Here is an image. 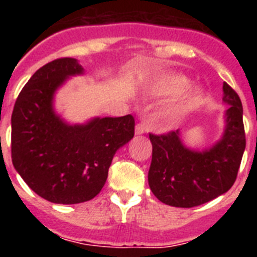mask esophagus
<instances>
[{"label":"esophagus","mask_w":257,"mask_h":257,"mask_svg":"<svg viewBox=\"0 0 257 257\" xmlns=\"http://www.w3.org/2000/svg\"><path fill=\"white\" fill-rule=\"evenodd\" d=\"M147 133V127L144 123H138L135 127V135H143Z\"/></svg>","instance_id":"obj_1"}]
</instances>
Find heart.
Returning a JSON list of instances; mask_svg holds the SVG:
<instances>
[{"label": "heart", "mask_w": 257, "mask_h": 257, "mask_svg": "<svg viewBox=\"0 0 257 257\" xmlns=\"http://www.w3.org/2000/svg\"><path fill=\"white\" fill-rule=\"evenodd\" d=\"M190 85L187 76L179 73H169L156 78L149 87V92L157 97H172L185 91ZM205 97V90L193 87L189 91L182 94L178 99L163 109L162 117L167 124H179L189 113H192Z\"/></svg>", "instance_id": "heart-1"}]
</instances>
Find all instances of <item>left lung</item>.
Segmentation results:
<instances>
[{
	"label": "left lung",
	"instance_id": "8db88e82",
	"mask_svg": "<svg viewBox=\"0 0 257 257\" xmlns=\"http://www.w3.org/2000/svg\"><path fill=\"white\" fill-rule=\"evenodd\" d=\"M222 134L212 145L203 149L187 147L181 131L167 135H149L152 163L149 188L165 205L196 207L228 192L234 184L246 148L243 108L237 92L224 82Z\"/></svg>",
	"mask_w": 257,
	"mask_h": 257
}]
</instances>
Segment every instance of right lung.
<instances>
[{
	"instance_id": "obj_1",
	"label": "right lung",
	"mask_w": 257,
	"mask_h": 257,
	"mask_svg": "<svg viewBox=\"0 0 257 257\" xmlns=\"http://www.w3.org/2000/svg\"><path fill=\"white\" fill-rule=\"evenodd\" d=\"M83 73L77 59L50 61L23 87L11 115L14 167L33 192L52 203L74 205L97 196L114 154L134 138L130 114L70 123L56 112L58 90Z\"/></svg>"
}]
</instances>
